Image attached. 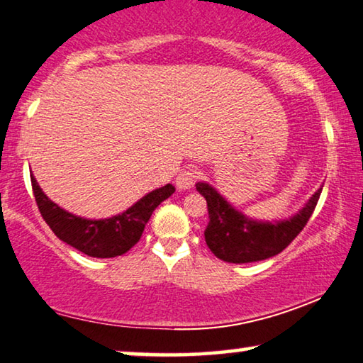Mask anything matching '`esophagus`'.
I'll list each match as a JSON object with an SVG mask.
<instances>
[{"mask_svg": "<svg viewBox=\"0 0 363 363\" xmlns=\"http://www.w3.org/2000/svg\"><path fill=\"white\" fill-rule=\"evenodd\" d=\"M197 177H199L197 169H194V168L184 169L176 177V186H177V189H179V191H189V189L194 187L195 179H197Z\"/></svg>", "mask_w": 363, "mask_h": 363, "instance_id": "34e87169", "label": "esophagus"}]
</instances>
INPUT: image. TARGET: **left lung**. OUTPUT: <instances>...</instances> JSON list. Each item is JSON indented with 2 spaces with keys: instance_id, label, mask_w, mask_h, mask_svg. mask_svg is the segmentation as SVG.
<instances>
[{
  "instance_id": "8db88e82",
  "label": "left lung",
  "mask_w": 363,
  "mask_h": 363,
  "mask_svg": "<svg viewBox=\"0 0 363 363\" xmlns=\"http://www.w3.org/2000/svg\"><path fill=\"white\" fill-rule=\"evenodd\" d=\"M195 187L208 205L205 242L213 254L228 263L260 262L283 252L310 220L323 189L321 186L302 210L287 220L257 221L235 210L208 182H197Z\"/></svg>"
}]
</instances>
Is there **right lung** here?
Here are the masks:
<instances>
[{"label":"right lung","instance_id":"1","mask_svg":"<svg viewBox=\"0 0 363 363\" xmlns=\"http://www.w3.org/2000/svg\"><path fill=\"white\" fill-rule=\"evenodd\" d=\"M30 179L37 206L51 231L62 242L95 258H113L130 250L139 242L153 210L176 191L174 186L166 184L163 187L148 192L139 202L116 216L105 218V220H87V218L72 215L51 202L40 189L33 174Z\"/></svg>","mask_w":363,"mask_h":363}]
</instances>
